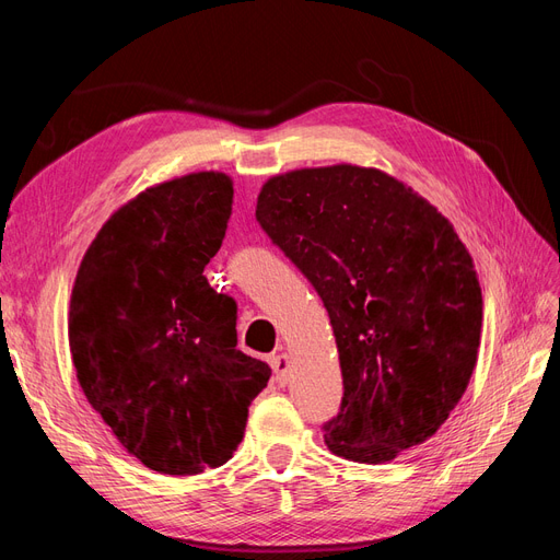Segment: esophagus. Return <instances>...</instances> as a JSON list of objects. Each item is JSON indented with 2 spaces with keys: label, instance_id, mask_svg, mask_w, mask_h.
<instances>
[{
  "label": "esophagus",
  "instance_id": "esophagus-1",
  "mask_svg": "<svg viewBox=\"0 0 560 560\" xmlns=\"http://www.w3.org/2000/svg\"><path fill=\"white\" fill-rule=\"evenodd\" d=\"M270 366H273V374H276V381L280 385L287 383V376H290V354L284 352H278L270 358Z\"/></svg>",
  "mask_w": 560,
  "mask_h": 560
}]
</instances>
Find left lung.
<instances>
[{
	"label": "left lung",
	"instance_id": "1",
	"mask_svg": "<svg viewBox=\"0 0 560 560\" xmlns=\"http://www.w3.org/2000/svg\"><path fill=\"white\" fill-rule=\"evenodd\" d=\"M257 222L331 319L343 399L329 451L381 465L428 442L481 343V287L453 224L411 186L350 163L270 177Z\"/></svg>",
	"mask_w": 560,
	"mask_h": 560
}]
</instances>
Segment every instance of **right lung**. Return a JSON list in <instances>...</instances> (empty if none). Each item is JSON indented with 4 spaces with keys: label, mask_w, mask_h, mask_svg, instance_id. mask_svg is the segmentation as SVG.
<instances>
[{
    "label": "right lung",
    "mask_w": 560,
    "mask_h": 560,
    "mask_svg": "<svg viewBox=\"0 0 560 560\" xmlns=\"http://www.w3.org/2000/svg\"><path fill=\"white\" fill-rule=\"evenodd\" d=\"M231 202V177L214 171L149 186L97 231L72 287L83 395L130 455L173 477L233 457L270 378L235 348V301L202 276Z\"/></svg>",
    "instance_id": "right-lung-1"
}]
</instances>
